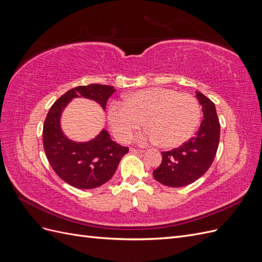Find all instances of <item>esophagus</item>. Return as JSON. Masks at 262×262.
Masks as SVG:
<instances>
[{"label":"esophagus","mask_w":262,"mask_h":262,"mask_svg":"<svg viewBox=\"0 0 262 262\" xmlns=\"http://www.w3.org/2000/svg\"><path fill=\"white\" fill-rule=\"evenodd\" d=\"M130 150H131L132 153H143L144 152L143 149H138V148H133V147H131Z\"/></svg>","instance_id":"obj_1"}]
</instances>
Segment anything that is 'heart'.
<instances>
[{
  "mask_svg": "<svg viewBox=\"0 0 262 262\" xmlns=\"http://www.w3.org/2000/svg\"><path fill=\"white\" fill-rule=\"evenodd\" d=\"M201 118L198 99L165 87H150L126 95L123 105L114 102L108 122L115 138L126 143L142 125L148 130L139 140H149L162 147L184 144L192 137Z\"/></svg>",
  "mask_w": 262,
  "mask_h": 262,
  "instance_id": "obj_1",
  "label": "heart"
}]
</instances>
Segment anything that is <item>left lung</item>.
Wrapping results in <instances>:
<instances>
[{
	"mask_svg": "<svg viewBox=\"0 0 262 262\" xmlns=\"http://www.w3.org/2000/svg\"><path fill=\"white\" fill-rule=\"evenodd\" d=\"M195 94L203 120L193 138L177 148L162 152V163L153 176L165 186L178 188L192 184L207 172L215 157L221 129L215 105L202 93Z\"/></svg>",
	"mask_w": 262,
	"mask_h": 262,
	"instance_id": "left-lung-1",
	"label": "left lung"
}]
</instances>
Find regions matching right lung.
I'll return each mask as SVG.
<instances>
[{
    "label": "right lung",
    "instance_id": "right-lung-1",
    "mask_svg": "<svg viewBox=\"0 0 262 262\" xmlns=\"http://www.w3.org/2000/svg\"><path fill=\"white\" fill-rule=\"evenodd\" d=\"M116 92L114 86L90 84L68 91L50 108L43 124V148L55 173L78 189L97 188L114 176L129 147L121 146L102 129L87 142L70 140L61 129V115L73 98L84 97L106 109L107 100Z\"/></svg>",
    "mask_w": 262,
    "mask_h": 262
}]
</instances>
